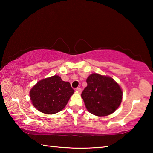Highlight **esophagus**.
<instances>
[{
    "label": "esophagus",
    "mask_w": 153,
    "mask_h": 153,
    "mask_svg": "<svg viewBox=\"0 0 153 153\" xmlns=\"http://www.w3.org/2000/svg\"><path fill=\"white\" fill-rule=\"evenodd\" d=\"M76 92L77 93H79V94H80V93L82 92V89L80 88H76Z\"/></svg>",
    "instance_id": "obj_1"
}]
</instances>
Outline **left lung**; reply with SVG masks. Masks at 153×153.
Instances as JSON below:
<instances>
[{"instance_id": "left-lung-1", "label": "left lung", "mask_w": 153, "mask_h": 153, "mask_svg": "<svg viewBox=\"0 0 153 153\" xmlns=\"http://www.w3.org/2000/svg\"><path fill=\"white\" fill-rule=\"evenodd\" d=\"M86 82L81 97L88 112L105 117L117 109L122 101L123 92L112 77L93 73L88 77Z\"/></svg>"}]
</instances>
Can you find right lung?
I'll use <instances>...</instances> for the list:
<instances>
[{"mask_svg":"<svg viewBox=\"0 0 153 153\" xmlns=\"http://www.w3.org/2000/svg\"><path fill=\"white\" fill-rule=\"evenodd\" d=\"M74 90L60 76L46 77L38 81L30 91L31 102L40 112L53 115L63 109Z\"/></svg>","mask_w":153,"mask_h":153,"instance_id":"right-lung-1","label":"right lung"}]
</instances>
